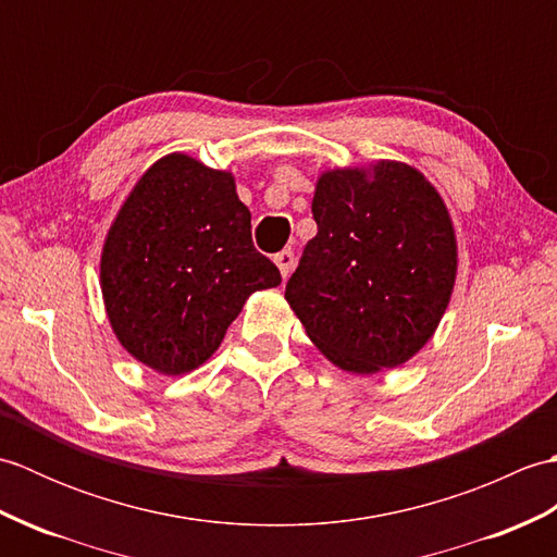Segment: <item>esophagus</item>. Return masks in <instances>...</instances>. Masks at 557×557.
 I'll list each match as a JSON object with an SVG mask.
<instances>
[{
  "label": "esophagus",
  "instance_id": "1",
  "mask_svg": "<svg viewBox=\"0 0 557 557\" xmlns=\"http://www.w3.org/2000/svg\"><path fill=\"white\" fill-rule=\"evenodd\" d=\"M275 263L282 272V277L287 280L292 275V270H294V251H292V248H285V251L275 253Z\"/></svg>",
  "mask_w": 557,
  "mask_h": 557
}]
</instances>
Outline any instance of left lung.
Here are the masks:
<instances>
[{"label": "left lung", "instance_id": "obj_1", "mask_svg": "<svg viewBox=\"0 0 557 557\" xmlns=\"http://www.w3.org/2000/svg\"><path fill=\"white\" fill-rule=\"evenodd\" d=\"M318 234L285 299L342 371L371 375L409 361L453 297L457 239L441 194L405 162L323 172Z\"/></svg>", "mask_w": 557, "mask_h": 557}]
</instances>
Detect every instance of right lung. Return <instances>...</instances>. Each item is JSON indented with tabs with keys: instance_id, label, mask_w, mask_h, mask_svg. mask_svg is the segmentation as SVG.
Instances as JSON below:
<instances>
[{
	"instance_id": "1",
	"label": "right lung",
	"mask_w": 557,
	"mask_h": 557,
	"mask_svg": "<svg viewBox=\"0 0 557 557\" xmlns=\"http://www.w3.org/2000/svg\"><path fill=\"white\" fill-rule=\"evenodd\" d=\"M230 172L172 152L140 176L104 239L100 285L116 339L164 375L206 363L246 299L277 287Z\"/></svg>"
}]
</instances>
